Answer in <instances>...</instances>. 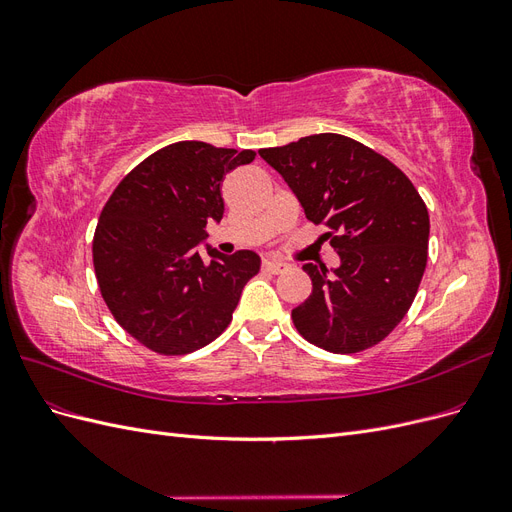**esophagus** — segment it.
Wrapping results in <instances>:
<instances>
[{
    "instance_id": "obj_1",
    "label": "esophagus",
    "mask_w": 512,
    "mask_h": 512,
    "mask_svg": "<svg viewBox=\"0 0 512 512\" xmlns=\"http://www.w3.org/2000/svg\"><path fill=\"white\" fill-rule=\"evenodd\" d=\"M262 267H265L271 273H282V271L288 269V265L282 260H265V265H262Z\"/></svg>"
}]
</instances>
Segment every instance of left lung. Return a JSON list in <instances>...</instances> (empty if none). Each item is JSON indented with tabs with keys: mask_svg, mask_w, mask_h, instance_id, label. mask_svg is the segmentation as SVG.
<instances>
[{
	"mask_svg": "<svg viewBox=\"0 0 512 512\" xmlns=\"http://www.w3.org/2000/svg\"><path fill=\"white\" fill-rule=\"evenodd\" d=\"M314 224L329 226L339 267L307 262L312 294L292 309L309 344L335 354L376 346L408 314L427 265L429 213L412 181L374 149L312 134L260 149Z\"/></svg>",
	"mask_w": 512,
	"mask_h": 512,
	"instance_id": "8db88e82",
	"label": "left lung"
}]
</instances>
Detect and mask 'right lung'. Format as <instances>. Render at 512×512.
Listing matches in <instances>:
<instances>
[{
  "label": "right lung",
  "mask_w": 512,
  "mask_h": 512,
  "mask_svg": "<svg viewBox=\"0 0 512 512\" xmlns=\"http://www.w3.org/2000/svg\"><path fill=\"white\" fill-rule=\"evenodd\" d=\"M252 149L181 141L153 153L117 185L104 205L94 267L115 320L160 354H188L211 344L232 320L241 290L260 271V256L218 250L205 263L207 224L224 215L222 179L250 164Z\"/></svg>",
  "instance_id": "1"
}]
</instances>
